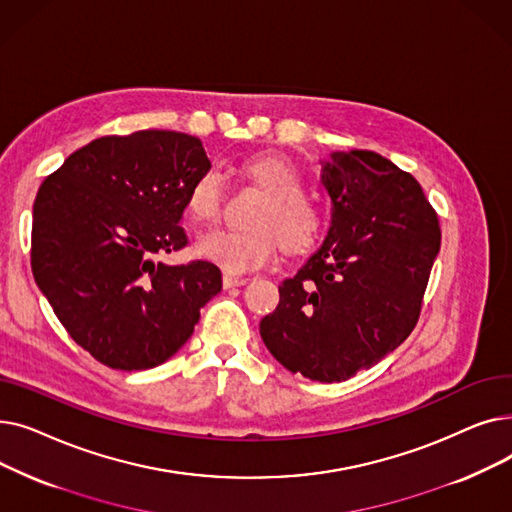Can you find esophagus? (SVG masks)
<instances>
[{
  "label": "esophagus",
  "instance_id": "1",
  "mask_svg": "<svg viewBox=\"0 0 512 512\" xmlns=\"http://www.w3.org/2000/svg\"><path fill=\"white\" fill-rule=\"evenodd\" d=\"M222 284L224 288H234V286H245L247 284V278H238V276H224L222 278Z\"/></svg>",
  "mask_w": 512,
  "mask_h": 512
}]
</instances>
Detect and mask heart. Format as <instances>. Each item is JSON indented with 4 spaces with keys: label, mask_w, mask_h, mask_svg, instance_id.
I'll list each match as a JSON object with an SVG mask.
<instances>
[{
    "label": "heart",
    "mask_w": 512,
    "mask_h": 512,
    "mask_svg": "<svg viewBox=\"0 0 512 512\" xmlns=\"http://www.w3.org/2000/svg\"><path fill=\"white\" fill-rule=\"evenodd\" d=\"M247 176L265 193L249 230H211L197 240V255L228 274H247L270 263L278 240L290 253H307L324 236V213L305 197V178L290 159L261 153L242 161ZM224 188L218 172H203L186 193V213L195 224H209L220 215Z\"/></svg>",
    "instance_id": "heart-1"
}]
</instances>
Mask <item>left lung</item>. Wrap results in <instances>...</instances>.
<instances>
[{"label":"left lung","mask_w":512,"mask_h":512,"mask_svg":"<svg viewBox=\"0 0 512 512\" xmlns=\"http://www.w3.org/2000/svg\"><path fill=\"white\" fill-rule=\"evenodd\" d=\"M332 222L286 278L259 324L278 363L313 382H344L413 332L440 251L438 215L419 182L375 151L321 159Z\"/></svg>","instance_id":"1"}]
</instances>
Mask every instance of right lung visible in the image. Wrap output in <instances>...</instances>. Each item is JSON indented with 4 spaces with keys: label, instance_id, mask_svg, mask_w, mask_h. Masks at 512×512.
<instances>
[{
    "label": "right lung",
    "instance_id": "right-lung-1",
    "mask_svg": "<svg viewBox=\"0 0 512 512\" xmlns=\"http://www.w3.org/2000/svg\"><path fill=\"white\" fill-rule=\"evenodd\" d=\"M207 170L197 137L139 130L91 141L43 180L33 276L72 340L99 363L132 371L168 361L222 290L209 261L159 259L188 242L186 193Z\"/></svg>",
    "mask_w": 512,
    "mask_h": 512
}]
</instances>
